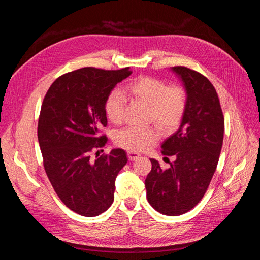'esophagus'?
<instances>
[{
  "label": "esophagus",
  "mask_w": 260,
  "mask_h": 260,
  "mask_svg": "<svg viewBox=\"0 0 260 260\" xmlns=\"http://www.w3.org/2000/svg\"><path fill=\"white\" fill-rule=\"evenodd\" d=\"M140 156H141L140 153H137V152H128V158H129L130 160L138 159Z\"/></svg>",
  "instance_id": "esophagus-1"
}]
</instances>
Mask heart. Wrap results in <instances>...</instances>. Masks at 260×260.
<instances>
[{
	"label": "heart",
	"mask_w": 260,
	"mask_h": 260,
	"mask_svg": "<svg viewBox=\"0 0 260 260\" xmlns=\"http://www.w3.org/2000/svg\"><path fill=\"white\" fill-rule=\"evenodd\" d=\"M123 93L139 100L149 108L148 120L154 121L165 132L175 130L182 120L186 108V93L178 85H168L154 77L143 76L124 86ZM125 99L119 92H113L105 102L108 119L118 124L123 119ZM159 139L155 128H124L115 136V143L130 152H140Z\"/></svg>",
	"instance_id": "heart-1"
}]
</instances>
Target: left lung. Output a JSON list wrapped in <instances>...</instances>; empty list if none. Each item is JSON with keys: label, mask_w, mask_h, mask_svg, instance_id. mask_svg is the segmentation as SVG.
I'll use <instances>...</instances> for the list:
<instances>
[{"label": "left lung", "mask_w": 260, "mask_h": 260, "mask_svg": "<svg viewBox=\"0 0 260 260\" xmlns=\"http://www.w3.org/2000/svg\"><path fill=\"white\" fill-rule=\"evenodd\" d=\"M186 92V108L179 129L164 141L161 154L174 156L167 169L151 158L145 179L151 206L162 215L179 216L194 208L206 193L221 152L224 118L214 85L183 66L171 68ZM167 158V157H164Z\"/></svg>", "instance_id": "8db88e82"}]
</instances>
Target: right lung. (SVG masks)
Masks as SVG:
<instances>
[{"mask_svg": "<svg viewBox=\"0 0 260 260\" xmlns=\"http://www.w3.org/2000/svg\"><path fill=\"white\" fill-rule=\"evenodd\" d=\"M130 68L77 69L58 77L45 94L38 122V140L46 175L65 205L84 217H95L114 202L116 177L128 161L121 148L95 160L93 148L104 146L105 102Z\"/></svg>", "mask_w": 260, "mask_h": 260, "instance_id": "obj_1", "label": "right lung"}]
</instances>
